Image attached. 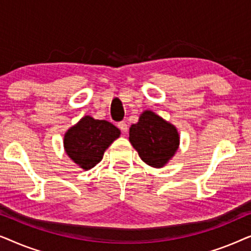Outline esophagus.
<instances>
[{"label": "esophagus", "mask_w": 251, "mask_h": 251, "mask_svg": "<svg viewBox=\"0 0 251 251\" xmlns=\"http://www.w3.org/2000/svg\"><path fill=\"white\" fill-rule=\"evenodd\" d=\"M118 126H119V129L121 130L122 132H126V131H128V125H126V123L125 121H121V122H119Z\"/></svg>", "instance_id": "obj_1"}]
</instances>
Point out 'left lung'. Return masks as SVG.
I'll return each instance as SVG.
<instances>
[{"mask_svg":"<svg viewBox=\"0 0 251 251\" xmlns=\"http://www.w3.org/2000/svg\"><path fill=\"white\" fill-rule=\"evenodd\" d=\"M129 136L140 159L155 168L164 166L179 145L176 128L151 111L144 112L139 121L130 126Z\"/></svg>","mask_w":251,"mask_h":251,"instance_id":"8db88e82","label":"left lung"}]
</instances>
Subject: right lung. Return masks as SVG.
<instances>
[{
    "instance_id": "1",
    "label": "right lung",
    "mask_w": 251,
    "mask_h": 251,
    "mask_svg": "<svg viewBox=\"0 0 251 251\" xmlns=\"http://www.w3.org/2000/svg\"><path fill=\"white\" fill-rule=\"evenodd\" d=\"M119 136L120 130L111 122L84 116L65 135V151L82 169L89 170L100 162L105 150Z\"/></svg>"
}]
</instances>
